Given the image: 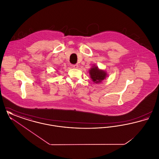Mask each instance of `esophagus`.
Wrapping results in <instances>:
<instances>
[{
	"label": "esophagus",
	"mask_w": 159,
	"mask_h": 159,
	"mask_svg": "<svg viewBox=\"0 0 159 159\" xmlns=\"http://www.w3.org/2000/svg\"><path fill=\"white\" fill-rule=\"evenodd\" d=\"M71 67L73 68H77L78 67H79V66L77 64H71Z\"/></svg>",
	"instance_id": "1"
}]
</instances>
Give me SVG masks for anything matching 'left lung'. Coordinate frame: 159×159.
Segmentation results:
<instances>
[{
    "label": "left lung",
    "mask_w": 159,
    "mask_h": 159,
    "mask_svg": "<svg viewBox=\"0 0 159 159\" xmlns=\"http://www.w3.org/2000/svg\"><path fill=\"white\" fill-rule=\"evenodd\" d=\"M90 76L93 82L95 83L101 82L106 78L107 73L103 70H99L97 67H93L89 71Z\"/></svg>",
    "instance_id": "1"
}]
</instances>
